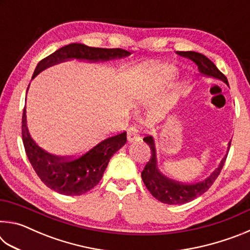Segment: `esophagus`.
Here are the masks:
<instances>
[{
    "label": "esophagus",
    "instance_id": "34e87169",
    "mask_svg": "<svg viewBox=\"0 0 250 250\" xmlns=\"http://www.w3.org/2000/svg\"><path fill=\"white\" fill-rule=\"evenodd\" d=\"M126 132H128L126 138H128L129 142H134L140 139V137H139V130L135 126H130Z\"/></svg>",
    "mask_w": 250,
    "mask_h": 250
}]
</instances>
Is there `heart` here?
<instances>
[{
  "label": "heart",
  "mask_w": 250,
  "mask_h": 250,
  "mask_svg": "<svg viewBox=\"0 0 250 250\" xmlns=\"http://www.w3.org/2000/svg\"><path fill=\"white\" fill-rule=\"evenodd\" d=\"M163 71H164V74L166 75H168V76H173L175 74V68L174 67H172V66H167V67H163Z\"/></svg>",
  "instance_id": "b5f03b06"
}]
</instances>
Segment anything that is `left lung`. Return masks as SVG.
I'll list each match as a JSON object with an SVG mask.
<instances>
[{"label":"left lung","instance_id":"8db88e82","mask_svg":"<svg viewBox=\"0 0 250 250\" xmlns=\"http://www.w3.org/2000/svg\"><path fill=\"white\" fill-rule=\"evenodd\" d=\"M179 55L186 58H189L193 61L198 67V70L203 76L206 77H211L225 83L228 86V80L226 76L218 70V68L210 59L204 56L203 54L196 53V52H181ZM146 145H149L151 149V159L146 166L143 168L141 173L143 183L149 189V192L153 195L156 200L164 203V204L170 205H177V204H184V203H188L193 201L194 198L201 196L204 194L207 189H208L211 184L214 183L215 180L221 173L222 168L225 163L228 151H229L230 142L228 143L227 153L224 156L223 160L219 163V166L215 168L211 174L206 177L205 180L201 182H196V183H181L174 180H171L163 175L160 172L158 167V161H156V149L154 139L151 135H147L143 139Z\"/></svg>","mask_w":250,"mask_h":250}]
</instances>
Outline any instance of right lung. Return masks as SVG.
Wrapping results in <instances>:
<instances>
[{
  "instance_id": "obj_1",
  "label": "right lung",
  "mask_w": 250,
  "mask_h": 250,
  "mask_svg": "<svg viewBox=\"0 0 250 250\" xmlns=\"http://www.w3.org/2000/svg\"><path fill=\"white\" fill-rule=\"evenodd\" d=\"M129 55L130 52L121 48H98L73 43L42 59L32 79L48 67L68 59L96 62L128 57ZM22 137L27 158L42 182L53 191L69 196L82 195L94 188L103 177L111 156L126 142V132H122L104 139L83 154L73 158H59L49 154L33 140L28 132L25 108L22 118Z\"/></svg>"
}]
</instances>
